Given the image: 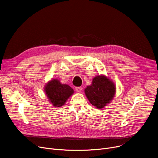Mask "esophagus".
<instances>
[{"instance_id":"1","label":"esophagus","mask_w":158,"mask_h":158,"mask_svg":"<svg viewBox=\"0 0 158 158\" xmlns=\"http://www.w3.org/2000/svg\"><path fill=\"white\" fill-rule=\"evenodd\" d=\"M76 90L77 92H81L82 90V88L81 87H76Z\"/></svg>"}]
</instances>
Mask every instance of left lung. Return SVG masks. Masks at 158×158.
Instances as JSON below:
<instances>
[{
    "mask_svg": "<svg viewBox=\"0 0 158 158\" xmlns=\"http://www.w3.org/2000/svg\"><path fill=\"white\" fill-rule=\"evenodd\" d=\"M113 82L104 76L94 78L92 84L85 89V94L89 101L96 108H103L112 100L115 94Z\"/></svg>",
    "mask_w": 158,
    "mask_h": 158,
    "instance_id": "obj_1",
    "label": "left lung"
}]
</instances>
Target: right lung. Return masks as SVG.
Wrapping results in <instances>:
<instances>
[{
    "label": "right lung",
    "instance_id": "right-lung-1",
    "mask_svg": "<svg viewBox=\"0 0 158 158\" xmlns=\"http://www.w3.org/2000/svg\"><path fill=\"white\" fill-rule=\"evenodd\" d=\"M45 91L50 102L56 107L63 106L73 93V89L70 86L61 84L57 79L50 81L46 85Z\"/></svg>",
    "mask_w": 158,
    "mask_h": 158
}]
</instances>
